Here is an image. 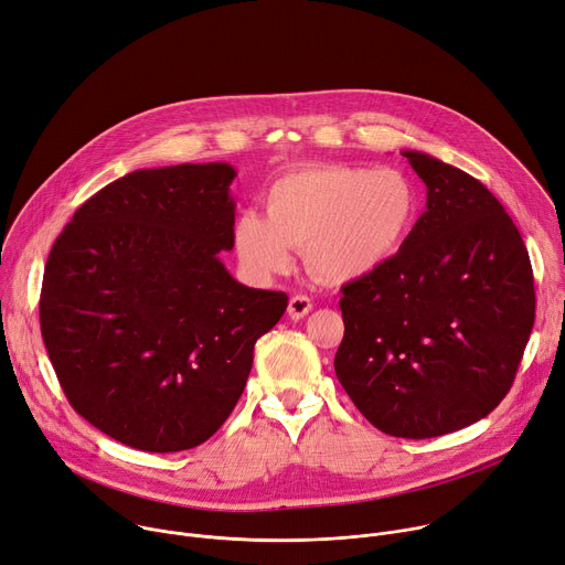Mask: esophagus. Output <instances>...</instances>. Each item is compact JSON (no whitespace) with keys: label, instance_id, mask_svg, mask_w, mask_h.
I'll list each match as a JSON object with an SVG mask.
<instances>
[{"label":"esophagus","instance_id":"obj_1","mask_svg":"<svg viewBox=\"0 0 565 565\" xmlns=\"http://www.w3.org/2000/svg\"><path fill=\"white\" fill-rule=\"evenodd\" d=\"M309 311H311V300H309L307 296H302V294H296V296H291V298H289V305H287V315H289L294 321H298V319L307 317Z\"/></svg>","mask_w":565,"mask_h":565}]
</instances>
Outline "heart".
<instances>
[{
	"label": "heart",
	"instance_id": "1",
	"mask_svg": "<svg viewBox=\"0 0 565 565\" xmlns=\"http://www.w3.org/2000/svg\"><path fill=\"white\" fill-rule=\"evenodd\" d=\"M415 215V185L402 170L328 163L278 177L265 193V215L242 213L233 239L256 278L287 271L291 248L305 246L319 278L348 282L388 263Z\"/></svg>",
	"mask_w": 565,
	"mask_h": 565
}]
</instances>
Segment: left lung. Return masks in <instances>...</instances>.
<instances>
[{
	"label": "left lung",
	"instance_id": "1",
	"mask_svg": "<svg viewBox=\"0 0 565 565\" xmlns=\"http://www.w3.org/2000/svg\"><path fill=\"white\" fill-rule=\"evenodd\" d=\"M426 211L397 254L341 291V386L380 430L437 437L510 393L534 326V276L512 217L471 174L402 152Z\"/></svg>",
	"mask_w": 565,
	"mask_h": 565
}]
</instances>
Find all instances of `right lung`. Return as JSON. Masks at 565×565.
Masks as SVG:
<instances>
[{
	"label": "right lung",
	"mask_w": 565,
	"mask_h": 565,
	"mask_svg": "<svg viewBox=\"0 0 565 565\" xmlns=\"http://www.w3.org/2000/svg\"><path fill=\"white\" fill-rule=\"evenodd\" d=\"M228 163L135 170L89 198L53 242L42 339L70 404L114 440L193 449L235 408L254 345L287 294L244 287Z\"/></svg>",
	"instance_id": "add662e5"
}]
</instances>
